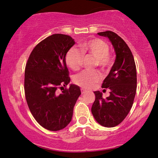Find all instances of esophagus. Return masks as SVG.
<instances>
[{
  "label": "esophagus",
  "instance_id": "esophagus-1",
  "mask_svg": "<svg viewBox=\"0 0 158 158\" xmlns=\"http://www.w3.org/2000/svg\"><path fill=\"white\" fill-rule=\"evenodd\" d=\"M81 94H84V93L86 92V90L84 89H81Z\"/></svg>",
  "mask_w": 158,
  "mask_h": 158
}]
</instances>
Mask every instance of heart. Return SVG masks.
Wrapping results in <instances>:
<instances>
[{
  "instance_id": "heart-1",
  "label": "heart",
  "mask_w": 158,
  "mask_h": 158,
  "mask_svg": "<svg viewBox=\"0 0 158 158\" xmlns=\"http://www.w3.org/2000/svg\"><path fill=\"white\" fill-rule=\"evenodd\" d=\"M80 50L75 47L69 49L65 55V63L69 68L77 71L82 65L84 55H90L95 58V67L102 70L110 68L113 60L109 55V47L106 42L100 38H93L81 42ZM101 74L98 71L84 70L74 77V82L84 89H90L101 80Z\"/></svg>"
}]
</instances>
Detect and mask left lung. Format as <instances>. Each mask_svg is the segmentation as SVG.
<instances>
[{"instance_id": "1", "label": "left lung", "mask_w": 158, "mask_h": 158, "mask_svg": "<svg viewBox=\"0 0 158 158\" xmlns=\"http://www.w3.org/2000/svg\"><path fill=\"white\" fill-rule=\"evenodd\" d=\"M98 34L109 37L116 58L102 85V88L110 89V95L104 99L102 93L94 92L95 100L91 111L98 123L113 127L123 121L132 106L137 90L136 65L132 52L121 37L111 31Z\"/></svg>"}]
</instances>
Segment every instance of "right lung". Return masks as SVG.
<instances>
[{
	"label": "right lung",
	"mask_w": 158,
	"mask_h": 158,
	"mask_svg": "<svg viewBox=\"0 0 158 158\" xmlns=\"http://www.w3.org/2000/svg\"><path fill=\"white\" fill-rule=\"evenodd\" d=\"M68 35L53 34L39 42L32 51L25 68L24 91L34 118L45 129L58 131L71 121L81 90L67 85L70 81L65 55L74 44ZM58 89H62L60 94Z\"/></svg>",
	"instance_id": "right-lung-1"
}]
</instances>
